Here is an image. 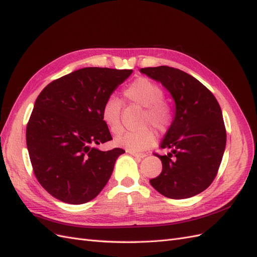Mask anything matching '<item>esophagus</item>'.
<instances>
[{"label": "esophagus", "mask_w": 257, "mask_h": 257, "mask_svg": "<svg viewBox=\"0 0 257 257\" xmlns=\"http://www.w3.org/2000/svg\"><path fill=\"white\" fill-rule=\"evenodd\" d=\"M126 152L130 154V155H132V156H134V157H136V158H144V157H146V154H139V153H134V152H131V150H126Z\"/></svg>", "instance_id": "1"}]
</instances>
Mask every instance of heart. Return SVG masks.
I'll list each match as a JSON object with an SVG mask.
<instances>
[{
  "instance_id": "heart-1",
  "label": "heart",
  "mask_w": 257,
  "mask_h": 257,
  "mask_svg": "<svg viewBox=\"0 0 257 257\" xmlns=\"http://www.w3.org/2000/svg\"><path fill=\"white\" fill-rule=\"evenodd\" d=\"M123 96L128 102L144 107L141 118L143 127L135 131L121 132L115 137V144L131 152H141L148 148L155 141L152 126L159 133H165L173 121V108L164 98L161 87L147 77H139L133 80L123 90ZM122 103L115 97H110L102 105L101 118L113 134L121 131Z\"/></svg>"
}]
</instances>
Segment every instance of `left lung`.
Wrapping results in <instances>:
<instances>
[{
    "label": "left lung",
    "mask_w": 257,
    "mask_h": 257,
    "mask_svg": "<svg viewBox=\"0 0 257 257\" xmlns=\"http://www.w3.org/2000/svg\"><path fill=\"white\" fill-rule=\"evenodd\" d=\"M141 72L160 81L176 102V116L160 145L171 153L156 155L162 171L149 182L168 198L195 196L215 180L226 148L220 105L201 81L178 68L145 67Z\"/></svg>",
    "instance_id": "1"
}]
</instances>
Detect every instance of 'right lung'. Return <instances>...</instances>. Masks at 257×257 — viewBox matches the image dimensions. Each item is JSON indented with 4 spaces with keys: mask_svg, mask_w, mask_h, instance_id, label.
<instances>
[{
    "mask_svg": "<svg viewBox=\"0 0 257 257\" xmlns=\"http://www.w3.org/2000/svg\"><path fill=\"white\" fill-rule=\"evenodd\" d=\"M132 70L85 67L47 85L36 99L26 128L35 177L60 201H91L107 184L122 148L101 152L112 140L101 118L105 100Z\"/></svg>",
    "mask_w": 257,
    "mask_h": 257,
    "instance_id": "1",
    "label": "right lung"
}]
</instances>
